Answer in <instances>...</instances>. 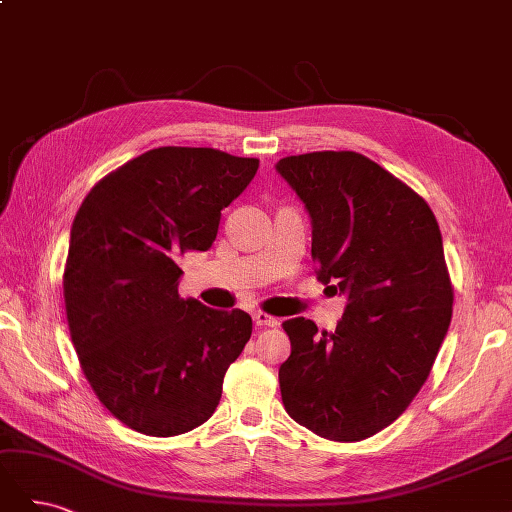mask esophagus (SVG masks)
<instances>
[{"mask_svg": "<svg viewBox=\"0 0 512 512\" xmlns=\"http://www.w3.org/2000/svg\"><path fill=\"white\" fill-rule=\"evenodd\" d=\"M254 322H256V327H277V324H280V320H277L275 316L265 314V312H254Z\"/></svg>", "mask_w": 512, "mask_h": 512, "instance_id": "1", "label": "esophagus"}]
</instances>
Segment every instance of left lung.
<instances>
[{"instance_id": "8db88e82", "label": "left lung", "mask_w": 512, "mask_h": 512, "mask_svg": "<svg viewBox=\"0 0 512 512\" xmlns=\"http://www.w3.org/2000/svg\"><path fill=\"white\" fill-rule=\"evenodd\" d=\"M280 177L312 220L318 280L348 303L335 333L312 320L282 327L286 412L335 442L389 427L421 391L453 316L440 226L389 170L354 151L282 158Z\"/></svg>"}]
</instances>
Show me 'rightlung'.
I'll list each match as a JSON object with an SVG mask.
<instances>
[{
	"label": "right lung",
	"instance_id": "obj_1",
	"mask_svg": "<svg viewBox=\"0 0 512 512\" xmlns=\"http://www.w3.org/2000/svg\"><path fill=\"white\" fill-rule=\"evenodd\" d=\"M256 170V158L218 149L158 147L104 177L76 213L64 271L72 344L108 412L145 436L203 425L252 335L250 314L177 288L179 256L209 250Z\"/></svg>",
	"mask_w": 512,
	"mask_h": 512
}]
</instances>
